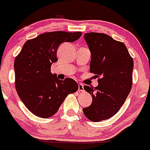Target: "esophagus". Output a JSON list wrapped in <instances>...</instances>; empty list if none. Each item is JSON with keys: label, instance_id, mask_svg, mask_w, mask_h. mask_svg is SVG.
<instances>
[{"label": "esophagus", "instance_id": "obj_1", "mask_svg": "<svg viewBox=\"0 0 150 150\" xmlns=\"http://www.w3.org/2000/svg\"><path fill=\"white\" fill-rule=\"evenodd\" d=\"M78 91H84V88H83V85L82 84V83H79Z\"/></svg>", "mask_w": 150, "mask_h": 150}]
</instances>
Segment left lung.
<instances>
[{
  "instance_id": "1",
  "label": "left lung",
  "mask_w": 150,
  "mask_h": 150,
  "mask_svg": "<svg viewBox=\"0 0 150 150\" xmlns=\"http://www.w3.org/2000/svg\"><path fill=\"white\" fill-rule=\"evenodd\" d=\"M91 59L90 72L98 77L96 87L83 88L92 95V104L83 109L92 122L110 119L119 112L132 86L134 61L122 42L102 33L84 34Z\"/></svg>"
}]
</instances>
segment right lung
I'll return each instance as SVG.
<instances>
[{"label":"right lung","mask_w":150,"mask_h":150,"mask_svg":"<svg viewBox=\"0 0 150 150\" xmlns=\"http://www.w3.org/2000/svg\"><path fill=\"white\" fill-rule=\"evenodd\" d=\"M82 32L52 31L40 34L25 42L14 62L15 86L18 95L30 112L41 118L51 117L59 110L78 84L71 78L60 80L51 73L57 50L64 42H74Z\"/></svg>","instance_id":"right-lung-1"}]
</instances>
